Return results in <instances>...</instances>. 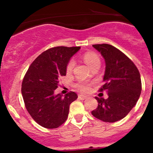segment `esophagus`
<instances>
[{
  "instance_id": "34e87169",
  "label": "esophagus",
  "mask_w": 153,
  "mask_h": 153,
  "mask_svg": "<svg viewBox=\"0 0 153 153\" xmlns=\"http://www.w3.org/2000/svg\"><path fill=\"white\" fill-rule=\"evenodd\" d=\"M78 98H79L80 100H85L86 98V96H85V95H78Z\"/></svg>"
}]
</instances>
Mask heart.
Returning a JSON list of instances; mask_svg holds the SVG:
<instances>
[{"label": "heart", "mask_w": 153, "mask_h": 153, "mask_svg": "<svg viewBox=\"0 0 153 153\" xmlns=\"http://www.w3.org/2000/svg\"><path fill=\"white\" fill-rule=\"evenodd\" d=\"M83 58H84V62H85L91 69H92L95 66L100 64L99 57H98V55H97L96 53H95V52H86L84 55V56H83ZM74 67H75V61L72 59L68 62L67 66V72L68 73H70V72H72ZM76 86L78 87V89H79V90H81V92H88V91L89 90V88H90L89 87V84L83 82H80L79 84H77Z\"/></svg>", "instance_id": "1"}]
</instances>
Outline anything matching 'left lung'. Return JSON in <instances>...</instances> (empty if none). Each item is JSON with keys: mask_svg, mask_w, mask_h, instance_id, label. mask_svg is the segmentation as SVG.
I'll list each match as a JSON object with an SVG mask.
<instances>
[{"mask_svg": "<svg viewBox=\"0 0 153 153\" xmlns=\"http://www.w3.org/2000/svg\"><path fill=\"white\" fill-rule=\"evenodd\" d=\"M105 61L104 84L108 98L95 97L98 107L92 115L104 122L114 123L124 118L135 106L141 92L139 71L132 61L117 48L107 44L92 45Z\"/></svg>", "mask_w": 153, "mask_h": 153, "instance_id": "1", "label": "left lung"}]
</instances>
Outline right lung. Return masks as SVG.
I'll return each instance as SVG.
<instances>
[{"label":"right lung","instance_id":"obj_1","mask_svg":"<svg viewBox=\"0 0 153 153\" xmlns=\"http://www.w3.org/2000/svg\"><path fill=\"white\" fill-rule=\"evenodd\" d=\"M80 47H57L41 53L29 67L21 86L26 108L38 124L58 128L68 118L69 105L78 98L75 92L55 94L59 79L67 74V66Z\"/></svg>","mask_w":153,"mask_h":153}]
</instances>
